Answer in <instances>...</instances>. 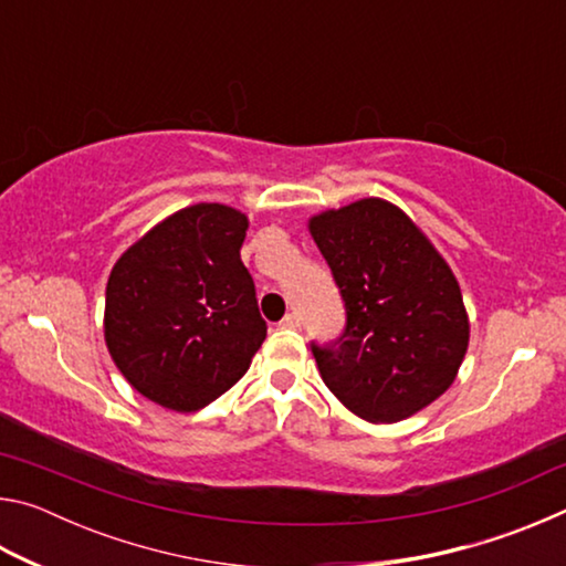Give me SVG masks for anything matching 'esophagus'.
<instances>
[{
    "label": "esophagus",
    "instance_id": "1",
    "mask_svg": "<svg viewBox=\"0 0 566 566\" xmlns=\"http://www.w3.org/2000/svg\"><path fill=\"white\" fill-rule=\"evenodd\" d=\"M280 324H282L284 329H294V327H300V317H296L294 312H290V314H286V317H284Z\"/></svg>",
    "mask_w": 566,
    "mask_h": 566
}]
</instances>
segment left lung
<instances>
[{
	"instance_id": "8db88e82",
	"label": "left lung",
	"mask_w": 566,
	"mask_h": 566,
	"mask_svg": "<svg viewBox=\"0 0 566 566\" xmlns=\"http://www.w3.org/2000/svg\"><path fill=\"white\" fill-rule=\"evenodd\" d=\"M339 286L347 324L312 342L324 385L354 415L389 424L452 387L469 344L462 292L419 227L369 197L310 219Z\"/></svg>"
}]
</instances>
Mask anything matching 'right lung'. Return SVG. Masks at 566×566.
<instances>
[{
    "mask_svg": "<svg viewBox=\"0 0 566 566\" xmlns=\"http://www.w3.org/2000/svg\"><path fill=\"white\" fill-rule=\"evenodd\" d=\"M247 217L224 205L179 209L124 252L107 282L104 339L147 399L197 411L234 387L266 337L239 249Z\"/></svg>",
    "mask_w": 566,
    "mask_h": 566,
    "instance_id": "obj_1",
    "label": "right lung"
}]
</instances>
